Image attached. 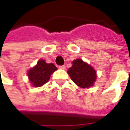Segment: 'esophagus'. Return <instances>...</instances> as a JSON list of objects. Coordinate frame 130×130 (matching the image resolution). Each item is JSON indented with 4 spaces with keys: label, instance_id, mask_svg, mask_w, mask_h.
<instances>
[{
    "label": "esophagus",
    "instance_id": "1",
    "mask_svg": "<svg viewBox=\"0 0 130 130\" xmlns=\"http://www.w3.org/2000/svg\"><path fill=\"white\" fill-rule=\"evenodd\" d=\"M59 68H60V69H62V70H65V65H61V66H59Z\"/></svg>",
    "mask_w": 130,
    "mask_h": 130
}]
</instances>
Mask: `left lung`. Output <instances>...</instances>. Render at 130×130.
<instances>
[{"instance_id":"obj_1","label":"left lung","mask_w":130,"mask_h":130,"mask_svg":"<svg viewBox=\"0 0 130 130\" xmlns=\"http://www.w3.org/2000/svg\"><path fill=\"white\" fill-rule=\"evenodd\" d=\"M67 73L74 84L80 88H90L96 80V71L92 66L84 62L81 59H77L72 62Z\"/></svg>"}]
</instances>
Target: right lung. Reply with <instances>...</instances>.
Instances as JSON below:
<instances>
[{
	"instance_id": "add662e5",
	"label": "right lung",
	"mask_w": 130,
	"mask_h": 130,
	"mask_svg": "<svg viewBox=\"0 0 130 130\" xmlns=\"http://www.w3.org/2000/svg\"><path fill=\"white\" fill-rule=\"evenodd\" d=\"M57 70L53 63H46L45 60L40 59L37 65L28 71V77L33 87H40L48 82L51 74Z\"/></svg>"
}]
</instances>
